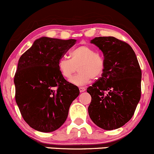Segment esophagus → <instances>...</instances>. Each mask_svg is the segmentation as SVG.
<instances>
[{
	"instance_id": "obj_1",
	"label": "esophagus",
	"mask_w": 154,
	"mask_h": 154,
	"mask_svg": "<svg viewBox=\"0 0 154 154\" xmlns=\"http://www.w3.org/2000/svg\"><path fill=\"white\" fill-rule=\"evenodd\" d=\"M86 89L84 87H79V91H81V92H84V91H85Z\"/></svg>"
}]
</instances>
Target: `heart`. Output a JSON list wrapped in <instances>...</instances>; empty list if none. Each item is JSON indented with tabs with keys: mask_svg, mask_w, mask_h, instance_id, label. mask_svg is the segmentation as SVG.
<instances>
[{
	"mask_svg": "<svg viewBox=\"0 0 154 154\" xmlns=\"http://www.w3.org/2000/svg\"><path fill=\"white\" fill-rule=\"evenodd\" d=\"M79 73L70 79L74 85L85 86L91 79L101 77L105 70V61L99 53L88 46H80L70 52V59L61 58L58 62L60 73L65 79H69L76 70Z\"/></svg>",
	"mask_w": 154,
	"mask_h": 154,
	"instance_id": "obj_1",
	"label": "heart"
}]
</instances>
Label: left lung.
Wrapping results in <instances>:
<instances>
[{"label": "left lung", "mask_w": 154, "mask_h": 154, "mask_svg": "<svg viewBox=\"0 0 154 154\" xmlns=\"http://www.w3.org/2000/svg\"><path fill=\"white\" fill-rule=\"evenodd\" d=\"M103 51L105 70L86 89L91 97L90 119L105 130L122 127L135 111L141 96V72L137 57L126 42L112 36L91 41Z\"/></svg>", "instance_id": "8db88e82"}]
</instances>
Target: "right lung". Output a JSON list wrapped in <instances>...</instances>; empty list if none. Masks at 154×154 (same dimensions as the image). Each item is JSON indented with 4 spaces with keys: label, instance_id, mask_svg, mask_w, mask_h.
<instances>
[{
    "label": "right lung",
    "instance_id": "right-lung-1",
    "mask_svg": "<svg viewBox=\"0 0 154 154\" xmlns=\"http://www.w3.org/2000/svg\"><path fill=\"white\" fill-rule=\"evenodd\" d=\"M76 42L41 37L20 57L14 75L15 100L30 127L51 132L66 121L79 88L64 79L58 62Z\"/></svg>",
    "mask_w": 154,
    "mask_h": 154
}]
</instances>
